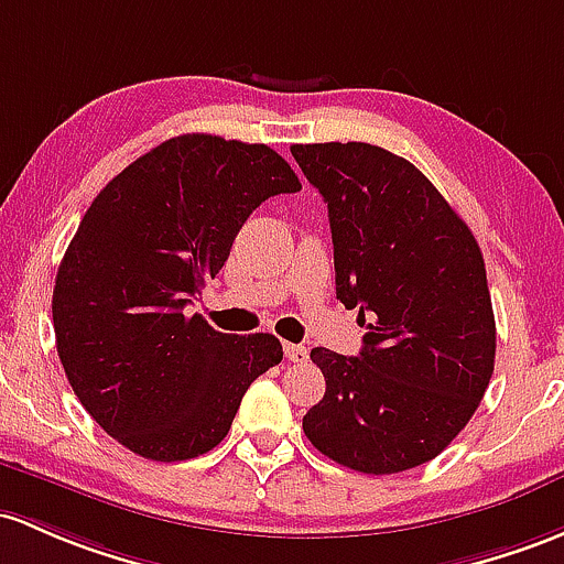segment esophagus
<instances>
[{
    "instance_id": "34e87169",
    "label": "esophagus",
    "mask_w": 564,
    "mask_h": 564,
    "mask_svg": "<svg viewBox=\"0 0 564 564\" xmlns=\"http://www.w3.org/2000/svg\"><path fill=\"white\" fill-rule=\"evenodd\" d=\"M284 357H288L290 362H306L308 349L304 344H284Z\"/></svg>"
}]
</instances>
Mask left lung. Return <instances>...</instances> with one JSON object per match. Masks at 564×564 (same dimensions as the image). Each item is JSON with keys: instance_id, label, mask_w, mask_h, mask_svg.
<instances>
[{"instance_id": "1", "label": "left lung", "mask_w": 564, "mask_h": 564, "mask_svg": "<svg viewBox=\"0 0 564 564\" xmlns=\"http://www.w3.org/2000/svg\"><path fill=\"white\" fill-rule=\"evenodd\" d=\"M328 204L336 299L369 317L357 357L312 349L314 449L360 474L438 457L495 371V314L476 236L425 174L366 142L293 144Z\"/></svg>"}]
</instances>
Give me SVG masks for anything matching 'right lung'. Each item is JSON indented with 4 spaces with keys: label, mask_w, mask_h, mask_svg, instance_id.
Here are the masks:
<instances>
[{
    "label": "right lung",
    "mask_w": 564,
    "mask_h": 564,
    "mask_svg": "<svg viewBox=\"0 0 564 564\" xmlns=\"http://www.w3.org/2000/svg\"><path fill=\"white\" fill-rule=\"evenodd\" d=\"M295 191L269 144L183 134L129 163L83 215L53 288L56 349L77 401L126 449L155 463L207 454L282 360L271 333H220L185 306L252 209Z\"/></svg>",
    "instance_id": "obj_1"
}]
</instances>
